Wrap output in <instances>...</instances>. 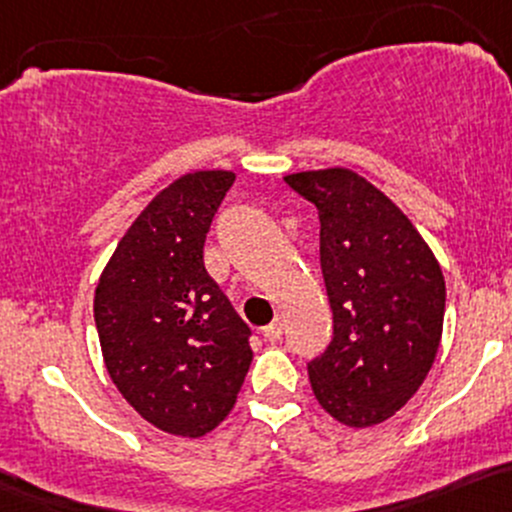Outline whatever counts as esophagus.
I'll return each mask as SVG.
<instances>
[{
  "instance_id": "esophagus-1",
  "label": "esophagus",
  "mask_w": 512,
  "mask_h": 512,
  "mask_svg": "<svg viewBox=\"0 0 512 512\" xmlns=\"http://www.w3.org/2000/svg\"><path fill=\"white\" fill-rule=\"evenodd\" d=\"M262 335H265L269 342H277L279 338H282V323H279V320H274V323L265 325V328H262Z\"/></svg>"
}]
</instances>
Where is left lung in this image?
<instances>
[{
	"label": "left lung",
	"mask_w": 512,
	"mask_h": 512,
	"mask_svg": "<svg viewBox=\"0 0 512 512\" xmlns=\"http://www.w3.org/2000/svg\"><path fill=\"white\" fill-rule=\"evenodd\" d=\"M320 218L333 338L308 362L318 403L350 428L401 411L435 362L445 277L406 213L352 170L284 177Z\"/></svg>",
	"instance_id": "left-lung-1"
}]
</instances>
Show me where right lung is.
I'll use <instances>...</instances> for the list:
<instances>
[{"label": "right lung", "instance_id": "obj_1", "mask_svg": "<svg viewBox=\"0 0 512 512\" xmlns=\"http://www.w3.org/2000/svg\"><path fill=\"white\" fill-rule=\"evenodd\" d=\"M233 172L184 174L123 235L94 294V323L116 389L155 428L211 432L250 369L243 318L204 267V243Z\"/></svg>", "mask_w": 512, "mask_h": 512}]
</instances>
